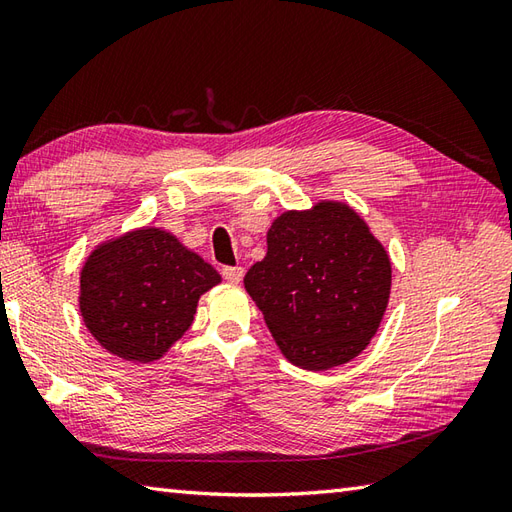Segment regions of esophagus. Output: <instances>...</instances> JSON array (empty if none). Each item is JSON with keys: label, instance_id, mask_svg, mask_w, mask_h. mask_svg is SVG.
I'll return each instance as SVG.
<instances>
[{"label": "esophagus", "instance_id": "obj_1", "mask_svg": "<svg viewBox=\"0 0 512 512\" xmlns=\"http://www.w3.org/2000/svg\"><path fill=\"white\" fill-rule=\"evenodd\" d=\"M222 277L228 281V284H242L244 268L242 266H226V268H222Z\"/></svg>", "mask_w": 512, "mask_h": 512}]
</instances>
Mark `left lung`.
Instances as JSON below:
<instances>
[{
	"label": "left lung",
	"mask_w": 512,
	"mask_h": 512,
	"mask_svg": "<svg viewBox=\"0 0 512 512\" xmlns=\"http://www.w3.org/2000/svg\"><path fill=\"white\" fill-rule=\"evenodd\" d=\"M266 257L244 288L292 365L310 372L350 363L385 317L391 262L350 204L319 200L284 211L266 233Z\"/></svg>",
	"instance_id": "8db88e82"
}]
</instances>
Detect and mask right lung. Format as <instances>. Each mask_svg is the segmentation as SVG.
<instances>
[{
	"instance_id": "right-lung-1",
	"label": "right lung",
	"mask_w": 512,
	"mask_h": 512,
	"mask_svg": "<svg viewBox=\"0 0 512 512\" xmlns=\"http://www.w3.org/2000/svg\"><path fill=\"white\" fill-rule=\"evenodd\" d=\"M220 273L158 226L105 239L85 259L79 310L103 350L154 363L191 328L198 301Z\"/></svg>"
}]
</instances>
